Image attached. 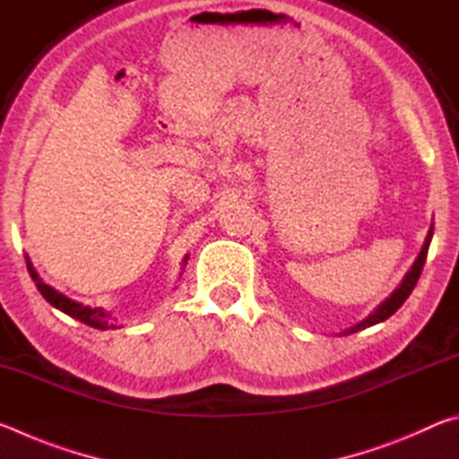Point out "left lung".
Instances as JSON below:
<instances>
[{
	"mask_svg": "<svg viewBox=\"0 0 459 459\" xmlns=\"http://www.w3.org/2000/svg\"><path fill=\"white\" fill-rule=\"evenodd\" d=\"M431 237H433V224H431L429 232H427L425 243H423V247H421V253L417 255L415 263H413V265H411V269L407 271V275L403 277L401 285H399L397 290H394L391 295H388V298L383 301V304H380L368 317H364L362 322H359L356 325H352V328H348V330L342 332V333H344V336H346V333H354V332H359V330L370 328V325H375V324L385 322L386 317H391L403 304H405V299L409 298L411 291L415 290V285H417V281H419V275H421V271H423L425 259H427V251H429Z\"/></svg>",
	"mask_w": 459,
	"mask_h": 459,
	"instance_id": "left-lung-1",
	"label": "left lung"
}]
</instances>
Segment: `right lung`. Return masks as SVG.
Masks as SVG:
<instances>
[{
  "label": "right lung",
  "mask_w": 459,
  "mask_h": 459,
  "mask_svg": "<svg viewBox=\"0 0 459 459\" xmlns=\"http://www.w3.org/2000/svg\"><path fill=\"white\" fill-rule=\"evenodd\" d=\"M26 263H28L30 277L34 279L38 291L42 293V298L48 301L52 307L60 309V312H65L66 316H71V317H74V320L87 324L95 330H115V328H117V325H115L113 320H111V314L105 312L103 307H91V306L81 304V301H74L71 298H66L65 293L56 291L52 285L44 283V279L36 273V269L32 265V261L28 259V255H26ZM186 263H188V255H186L184 261H182V273H184ZM182 273H180V277H182Z\"/></svg>",
  "instance_id": "add662e5"
}]
</instances>
